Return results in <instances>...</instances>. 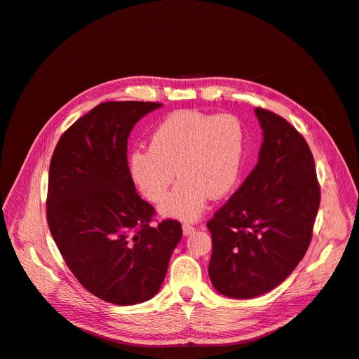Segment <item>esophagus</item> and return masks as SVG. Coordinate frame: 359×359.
I'll use <instances>...</instances> for the list:
<instances>
[{
	"label": "esophagus",
	"mask_w": 359,
	"mask_h": 359,
	"mask_svg": "<svg viewBox=\"0 0 359 359\" xmlns=\"http://www.w3.org/2000/svg\"><path fill=\"white\" fill-rule=\"evenodd\" d=\"M194 229H196V228H194L193 225L184 224V225H182V234H184V236H190L191 233H194Z\"/></svg>",
	"instance_id": "esophagus-1"
}]
</instances>
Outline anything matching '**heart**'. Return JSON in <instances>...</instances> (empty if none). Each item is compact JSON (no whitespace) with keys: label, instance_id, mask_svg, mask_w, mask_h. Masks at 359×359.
Segmentation results:
<instances>
[{"label":"heart","instance_id":"obj_1","mask_svg":"<svg viewBox=\"0 0 359 359\" xmlns=\"http://www.w3.org/2000/svg\"><path fill=\"white\" fill-rule=\"evenodd\" d=\"M241 156L243 130L234 116L180 110L154 128L150 149L131 153L130 170L140 193L153 203L165 200L177 170L181 181L163 203L162 213L194 221L210 196L221 198L233 190Z\"/></svg>","mask_w":359,"mask_h":359}]
</instances>
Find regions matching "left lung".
<instances>
[{
  "instance_id": "1",
  "label": "left lung",
  "mask_w": 359,
  "mask_h": 359,
  "mask_svg": "<svg viewBox=\"0 0 359 359\" xmlns=\"http://www.w3.org/2000/svg\"><path fill=\"white\" fill-rule=\"evenodd\" d=\"M264 131L259 161L208 222L209 277L221 294L250 299L276 289L305 256L320 208L308 142L296 128L256 107Z\"/></svg>"
}]
</instances>
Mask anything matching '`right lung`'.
<instances>
[{
  "label": "right lung",
  "instance_id": "obj_1",
  "mask_svg": "<svg viewBox=\"0 0 359 359\" xmlns=\"http://www.w3.org/2000/svg\"><path fill=\"white\" fill-rule=\"evenodd\" d=\"M162 103L106 102L60 137L47 194L50 233L69 269L94 296L114 305L151 299L182 237L178 221L151 225L154 208L128 168L134 125Z\"/></svg>",
  "mask_w": 359,
  "mask_h": 359
}]
</instances>
